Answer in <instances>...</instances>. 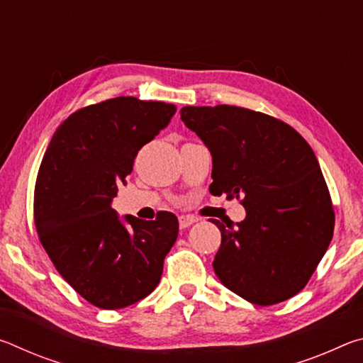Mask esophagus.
Listing matches in <instances>:
<instances>
[{"label":"esophagus","instance_id":"34e87169","mask_svg":"<svg viewBox=\"0 0 363 363\" xmlns=\"http://www.w3.org/2000/svg\"><path fill=\"white\" fill-rule=\"evenodd\" d=\"M195 220L196 219L194 216H179V227H181V229H186V227L192 225Z\"/></svg>","mask_w":363,"mask_h":363}]
</instances>
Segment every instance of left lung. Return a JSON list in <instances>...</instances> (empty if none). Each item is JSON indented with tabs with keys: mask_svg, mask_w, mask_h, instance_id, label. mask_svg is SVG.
Masks as SVG:
<instances>
[{
	"mask_svg": "<svg viewBox=\"0 0 363 363\" xmlns=\"http://www.w3.org/2000/svg\"><path fill=\"white\" fill-rule=\"evenodd\" d=\"M213 157V195L240 199L247 218L220 230L213 261L223 285L257 306L306 286L333 237L335 211L315 153L274 116L235 106L182 107Z\"/></svg>",
	"mask_w": 363,
	"mask_h": 363,
	"instance_id": "left-lung-1",
	"label": "left lung"
}]
</instances>
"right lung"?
Listing matches in <instances>:
<instances>
[{
    "label": "right lung",
    "instance_id": "right-lung-1",
    "mask_svg": "<svg viewBox=\"0 0 363 363\" xmlns=\"http://www.w3.org/2000/svg\"><path fill=\"white\" fill-rule=\"evenodd\" d=\"M176 106L115 97L73 112L57 128L35 184V227L62 279L101 309L128 307L155 290L179 223L118 219L112 200L143 147L168 126Z\"/></svg>",
    "mask_w": 363,
    "mask_h": 363
}]
</instances>
